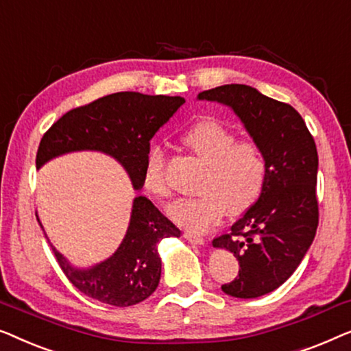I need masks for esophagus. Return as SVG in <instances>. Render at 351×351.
Masks as SVG:
<instances>
[{
    "label": "esophagus",
    "mask_w": 351,
    "mask_h": 351,
    "mask_svg": "<svg viewBox=\"0 0 351 351\" xmlns=\"http://www.w3.org/2000/svg\"><path fill=\"white\" fill-rule=\"evenodd\" d=\"M184 239L186 240H189L191 243H197V245H204L205 243V239L202 235H199V234H195V232H192V230H184Z\"/></svg>",
    "instance_id": "1"
}]
</instances>
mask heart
Wrapping results in <instances>:
<instances>
[{"label": "heart", "instance_id": "obj_1", "mask_svg": "<svg viewBox=\"0 0 351 351\" xmlns=\"http://www.w3.org/2000/svg\"><path fill=\"white\" fill-rule=\"evenodd\" d=\"M181 143L205 164L197 191L200 195L181 199L170 206L178 224L205 232L218 224L226 210L239 215L259 199L267 180L269 164L263 147L253 140H237L229 128L202 121L181 133ZM167 152L152 146L143 167V186L156 199L170 194L167 182Z\"/></svg>", "mask_w": 351, "mask_h": 351}]
</instances>
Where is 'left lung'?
I'll return each instance as SVG.
<instances>
[{
    "mask_svg": "<svg viewBox=\"0 0 351 351\" xmlns=\"http://www.w3.org/2000/svg\"><path fill=\"white\" fill-rule=\"evenodd\" d=\"M199 100L230 106L267 157L264 189L254 205L213 240L239 261V276L221 286L226 294L253 299L289 278L312 245L318 227V152L302 116L243 84L199 93Z\"/></svg>",
    "mask_w": 351,
    "mask_h": 351,
    "instance_id": "8db88e82",
    "label": "left lung"
}]
</instances>
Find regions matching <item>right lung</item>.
<instances>
[{"mask_svg":"<svg viewBox=\"0 0 351 351\" xmlns=\"http://www.w3.org/2000/svg\"><path fill=\"white\" fill-rule=\"evenodd\" d=\"M182 103L181 97L117 92L75 108L43 135L36 167L65 152L101 151L119 160L133 187L141 189L151 138ZM180 235L181 230L149 199L138 195L124 240L105 263L79 270L56 248L52 251L63 274L82 294L108 305L128 307L143 302L159 286L162 263L157 243Z\"/></svg>","mask_w":351,"mask_h":351,"instance_id":"1","label":"right lung"}]
</instances>
